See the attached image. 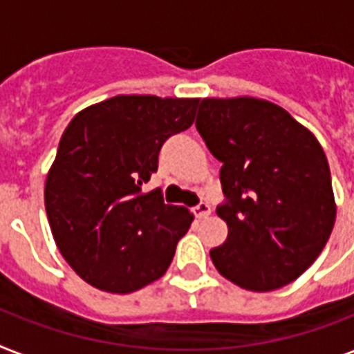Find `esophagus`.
Listing matches in <instances>:
<instances>
[{"label": "esophagus", "mask_w": 354, "mask_h": 354, "mask_svg": "<svg viewBox=\"0 0 354 354\" xmlns=\"http://www.w3.org/2000/svg\"><path fill=\"white\" fill-rule=\"evenodd\" d=\"M193 213L196 218H205V216L211 215V207L205 202H200L198 205H194L193 207Z\"/></svg>", "instance_id": "34e87169"}]
</instances>
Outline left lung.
I'll return each instance as SVG.
<instances>
[{"label": "left lung", "instance_id": "obj_1", "mask_svg": "<svg viewBox=\"0 0 354 354\" xmlns=\"http://www.w3.org/2000/svg\"><path fill=\"white\" fill-rule=\"evenodd\" d=\"M196 130L221 161L227 239L209 252L226 279L268 292L318 259L336 218L330 171L318 139L274 102L202 99Z\"/></svg>", "mask_w": 354, "mask_h": 354}]
</instances>
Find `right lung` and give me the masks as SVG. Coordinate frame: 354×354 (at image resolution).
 Listing matches in <instances>:
<instances>
[{
    "mask_svg": "<svg viewBox=\"0 0 354 354\" xmlns=\"http://www.w3.org/2000/svg\"><path fill=\"white\" fill-rule=\"evenodd\" d=\"M198 99L118 95L86 108L64 130L46 180L57 246L99 290L130 294L160 279L193 213L143 193L167 139L187 130Z\"/></svg>",
    "mask_w": 354,
    "mask_h": 354,
    "instance_id": "1",
    "label": "right lung"
}]
</instances>
